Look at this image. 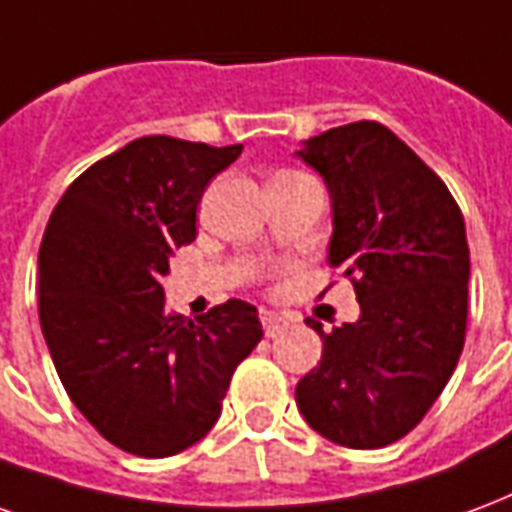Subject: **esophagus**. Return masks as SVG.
<instances>
[{"mask_svg": "<svg viewBox=\"0 0 512 512\" xmlns=\"http://www.w3.org/2000/svg\"><path fill=\"white\" fill-rule=\"evenodd\" d=\"M261 322H264V333L270 335V338L281 335L283 330L289 327V319H286V316H278V313H264Z\"/></svg>", "mask_w": 512, "mask_h": 512, "instance_id": "1", "label": "esophagus"}]
</instances>
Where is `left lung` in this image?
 <instances>
[{
    "mask_svg": "<svg viewBox=\"0 0 512 512\" xmlns=\"http://www.w3.org/2000/svg\"><path fill=\"white\" fill-rule=\"evenodd\" d=\"M297 155L330 188V267L360 302V319L330 333L305 319L324 349L297 384V406L335 445H393L434 406L464 349V215L439 174L382 122L324 130Z\"/></svg>",
    "mask_w": 512,
    "mask_h": 512,
    "instance_id": "8db88e82",
    "label": "left lung"
}]
</instances>
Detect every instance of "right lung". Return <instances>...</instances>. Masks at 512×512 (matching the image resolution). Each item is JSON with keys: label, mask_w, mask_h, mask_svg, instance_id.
<instances>
[{"label": "right lung", "mask_w": 512, "mask_h": 512, "mask_svg": "<svg viewBox=\"0 0 512 512\" xmlns=\"http://www.w3.org/2000/svg\"><path fill=\"white\" fill-rule=\"evenodd\" d=\"M242 144L144 136L92 163L48 218L37 311L70 401L103 439L141 458L207 436L237 365L261 341L242 300L190 322L166 311L169 256L196 240V210Z\"/></svg>", "instance_id": "1"}]
</instances>
